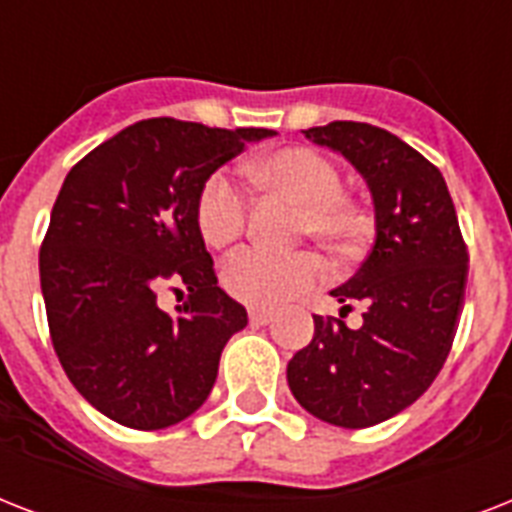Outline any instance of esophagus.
<instances>
[{
	"instance_id": "obj_1",
	"label": "esophagus",
	"mask_w": 512,
	"mask_h": 512,
	"mask_svg": "<svg viewBox=\"0 0 512 512\" xmlns=\"http://www.w3.org/2000/svg\"><path fill=\"white\" fill-rule=\"evenodd\" d=\"M273 316H276V313H273L271 308H249V321H252V324H257V327L271 324Z\"/></svg>"
}]
</instances>
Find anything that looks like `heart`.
Returning a JSON list of instances; mask_svg holds the SVG:
<instances>
[{
	"instance_id": "1",
	"label": "heart",
	"mask_w": 512,
	"mask_h": 512,
	"mask_svg": "<svg viewBox=\"0 0 512 512\" xmlns=\"http://www.w3.org/2000/svg\"><path fill=\"white\" fill-rule=\"evenodd\" d=\"M244 175L268 196L297 204V236H313L332 252H348L364 236L366 220L361 209L340 193V170L319 151L303 146L281 148L247 164ZM196 225L204 244L212 249L231 247L241 239L247 228V204L225 175H212L201 188ZM321 273V260L305 249L289 255L247 249L223 268V287L241 303L273 308L311 289Z\"/></svg>"
}]
</instances>
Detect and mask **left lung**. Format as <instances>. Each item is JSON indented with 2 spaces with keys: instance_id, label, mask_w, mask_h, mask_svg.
Returning a JSON list of instances; mask_svg holds the SVG:
<instances>
[{
  "instance_id": "obj_1",
  "label": "left lung",
  "mask_w": 512,
  "mask_h": 512,
  "mask_svg": "<svg viewBox=\"0 0 512 512\" xmlns=\"http://www.w3.org/2000/svg\"><path fill=\"white\" fill-rule=\"evenodd\" d=\"M348 159L374 204V247L332 297L340 319L313 316V340L287 366L292 396L337 428H369L412 406L441 372L460 324L468 249L444 175L388 130L332 122L303 130ZM365 308L362 327L341 316Z\"/></svg>"
}]
</instances>
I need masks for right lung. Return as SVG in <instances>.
<instances>
[{"label":"right lung","instance_id":"1","mask_svg":"<svg viewBox=\"0 0 512 512\" xmlns=\"http://www.w3.org/2000/svg\"><path fill=\"white\" fill-rule=\"evenodd\" d=\"M273 135L143 119L63 180L39 252L47 324L68 380L119 425L162 430L191 417L225 342L247 327L244 305L217 287L196 201L212 172ZM164 283L189 292L175 314L155 300Z\"/></svg>","mask_w":512,"mask_h":512}]
</instances>
